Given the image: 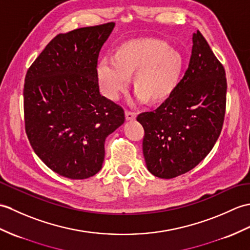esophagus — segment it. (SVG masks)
Here are the masks:
<instances>
[{
  "instance_id": "esophagus-1",
  "label": "esophagus",
  "mask_w": 250,
  "mask_h": 250,
  "mask_svg": "<svg viewBox=\"0 0 250 250\" xmlns=\"http://www.w3.org/2000/svg\"><path fill=\"white\" fill-rule=\"evenodd\" d=\"M136 118V114L132 111H125V119L126 120H134Z\"/></svg>"
}]
</instances>
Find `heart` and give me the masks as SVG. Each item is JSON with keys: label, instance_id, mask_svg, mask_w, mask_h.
<instances>
[{"label": "heart", "instance_id": "b5f03b06", "mask_svg": "<svg viewBox=\"0 0 250 250\" xmlns=\"http://www.w3.org/2000/svg\"><path fill=\"white\" fill-rule=\"evenodd\" d=\"M183 56L163 40L136 39L120 45L114 60L104 57L98 63L97 75L104 96L117 100L129 87L130 75L138 100H164L179 82Z\"/></svg>", "mask_w": 250, "mask_h": 250}]
</instances>
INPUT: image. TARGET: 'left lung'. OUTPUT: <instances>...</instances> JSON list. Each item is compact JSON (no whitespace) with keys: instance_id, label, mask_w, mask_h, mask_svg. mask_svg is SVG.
<instances>
[{"instance_id":"1","label":"left lung","mask_w":250,"mask_h":250,"mask_svg":"<svg viewBox=\"0 0 250 250\" xmlns=\"http://www.w3.org/2000/svg\"><path fill=\"white\" fill-rule=\"evenodd\" d=\"M226 94L224 66L197 31L182 80L158 108L136 118L144 127L143 152L153 176L172 179L206 158L223 129Z\"/></svg>"}]
</instances>
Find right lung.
I'll return each instance as SVG.
<instances>
[{
	"label": "right lung",
	"mask_w": 250,
	"mask_h": 250,
	"mask_svg": "<svg viewBox=\"0 0 250 250\" xmlns=\"http://www.w3.org/2000/svg\"><path fill=\"white\" fill-rule=\"evenodd\" d=\"M114 22L59 34L25 75V132L51 170L73 180L102 168L107 135L125 123V111L100 95L98 57Z\"/></svg>",
	"instance_id": "obj_1"
}]
</instances>
